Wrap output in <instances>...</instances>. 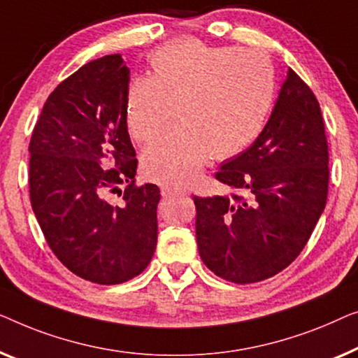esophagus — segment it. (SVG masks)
I'll return each mask as SVG.
<instances>
[{"label": "esophagus", "mask_w": 358, "mask_h": 358, "mask_svg": "<svg viewBox=\"0 0 358 358\" xmlns=\"http://www.w3.org/2000/svg\"><path fill=\"white\" fill-rule=\"evenodd\" d=\"M160 194H162L164 198H173V196L183 194V191L175 189V188H170V186H162V188H160Z\"/></svg>", "instance_id": "obj_1"}]
</instances>
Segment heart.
Instances as JSON below:
<instances>
[{
  "mask_svg": "<svg viewBox=\"0 0 358 358\" xmlns=\"http://www.w3.org/2000/svg\"><path fill=\"white\" fill-rule=\"evenodd\" d=\"M149 64L150 78L128 87L131 138L149 143L172 123L175 108L181 124L144 150L145 177L188 185L210 155L234 157L258 138L275 94L274 68L264 53L183 38L152 52Z\"/></svg>",
  "mask_w": 358,
  "mask_h": 358,
  "instance_id": "heart-1",
  "label": "heart"
}]
</instances>
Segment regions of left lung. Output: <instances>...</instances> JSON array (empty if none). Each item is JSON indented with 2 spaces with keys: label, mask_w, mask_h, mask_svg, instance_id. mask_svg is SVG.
<instances>
[{
  "label": "left lung",
  "mask_w": 358,
  "mask_h": 358,
  "mask_svg": "<svg viewBox=\"0 0 358 358\" xmlns=\"http://www.w3.org/2000/svg\"><path fill=\"white\" fill-rule=\"evenodd\" d=\"M328 164L318 100L289 69L264 129L215 173L238 193L193 198L203 263L234 284H253L285 269L323 214Z\"/></svg>",
  "instance_id": "obj_1"
}]
</instances>
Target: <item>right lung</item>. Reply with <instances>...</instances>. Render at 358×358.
I'll return each mask as SVG.
<instances>
[{
    "label": "right lung",
    "instance_id": "add662e5",
    "mask_svg": "<svg viewBox=\"0 0 358 358\" xmlns=\"http://www.w3.org/2000/svg\"><path fill=\"white\" fill-rule=\"evenodd\" d=\"M128 84L122 55L84 64L48 95L29 145L30 203L48 246L102 285L139 275L157 245L160 189L136 185Z\"/></svg>",
    "mask_w": 358,
    "mask_h": 358
}]
</instances>
